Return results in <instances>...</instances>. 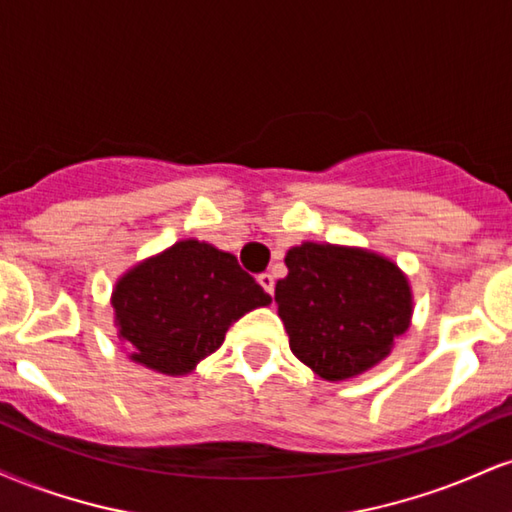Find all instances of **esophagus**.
Instances as JSON below:
<instances>
[{"label": "esophagus", "instance_id": "esophagus-1", "mask_svg": "<svg viewBox=\"0 0 512 512\" xmlns=\"http://www.w3.org/2000/svg\"><path fill=\"white\" fill-rule=\"evenodd\" d=\"M257 281H260V286L269 293V296H274V276L272 274L264 272V274L257 276Z\"/></svg>", "mask_w": 512, "mask_h": 512}]
</instances>
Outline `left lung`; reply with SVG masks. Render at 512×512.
<instances>
[{"instance_id": "obj_1", "label": "left lung", "mask_w": 512, "mask_h": 512, "mask_svg": "<svg viewBox=\"0 0 512 512\" xmlns=\"http://www.w3.org/2000/svg\"><path fill=\"white\" fill-rule=\"evenodd\" d=\"M274 301L293 356L327 383L358 378L390 356L409 330L414 293L409 276L368 248L296 245Z\"/></svg>"}]
</instances>
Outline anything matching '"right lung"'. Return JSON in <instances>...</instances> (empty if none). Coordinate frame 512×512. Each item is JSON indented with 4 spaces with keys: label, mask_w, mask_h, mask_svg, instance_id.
<instances>
[{
    "label": "right lung",
    "mask_w": 512,
    "mask_h": 512,
    "mask_svg": "<svg viewBox=\"0 0 512 512\" xmlns=\"http://www.w3.org/2000/svg\"><path fill=\"white\" fill-rule=\"evenodd\" d=\"M269 303L236 255L197 238L129 267L110 293L129 361L173 378L192 373L233 322Z\"/></svg>",
    "instance_id": "obj_1"
}]
</instances>
